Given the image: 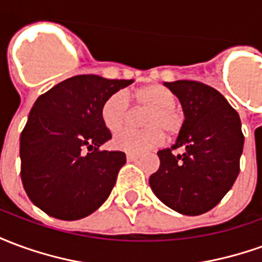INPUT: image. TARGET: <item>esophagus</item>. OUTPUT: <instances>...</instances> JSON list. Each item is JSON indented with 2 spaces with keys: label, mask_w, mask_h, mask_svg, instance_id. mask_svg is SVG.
Masks as SVG:
<instances>
[{
  "label": "esophagus",
  "mask_w": 262,
  "mask_h": 262,
  "mask_svg": "<svg viewBox=\"0 0 262 262\" xmlns=\"http://www.w3.org/2000/svg\"><path fill=\"white\" fill-rule=\"evenodd\" d=\"M126 159H127V161H136V160L139 159V156H137V154L127 153L126 154Z\"/></svg>",
  "instance_id": "esophagus-1"
}]
</instances>
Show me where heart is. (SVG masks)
Listing matches in <instances>:
<instances>
[{"mask_svg": "<svg viewBox=\"0 0 262 262\" xmlns=\"http://www.w3.org/2000/svg\"><path fill=\"white\" fill-rule=\"evenodd\" d=\"M132 98L140 108H147L143 118V130H122L115 135L114 146L118 150L140 154L159 147L167 136L181 132L185 115L177 106V95L161 84H151L133 91ZM101 119L106 129L116 132L129 119V103L122 92L109 95L101 108Z\"/></svg>", "mask_w": 262, "mask_h": 262, "instance_id": "heart-1", "label": "heart"}]
</instances>
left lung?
<instances>
[{
	"mask_svg": "<svg viewBox=\"0 0 262 262\" xmlns=\"http://www.w3.org/2000/svg\"><path fill=\"white\" fill-rule=\"evenodd\" d=\"M181 102L185 122L176 144L160 150L150 177L156 196L178 213L198 216L213 209L240 172L244 136L240 116L226 98L199 81L164 82ZM182 147L184 153L174 155Z\"/></svg>",
	"mask_w": 262,
	"mask_h": 262,
	"instance_id": "obj_1",
	"label": "left lung"
}]
</instances>
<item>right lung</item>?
<instances>
[{"label": "right lung", "instance_id": "obj_1", "mask_svg": "<svg viewBox=\"0 0 262 262\" xmlns=\"http://www.w3.org/2000/svg\"><path fill=\"white\" fill-rule=\"evenodd\" d=\"M132 82L75 75L36 99L20 135V178L29 199L45 213L78 220L108 199L126 156L99 150L112 137L101 108Z\"/></svg>", "mask_w": 262, "mask_h": 262}]
</instances>
